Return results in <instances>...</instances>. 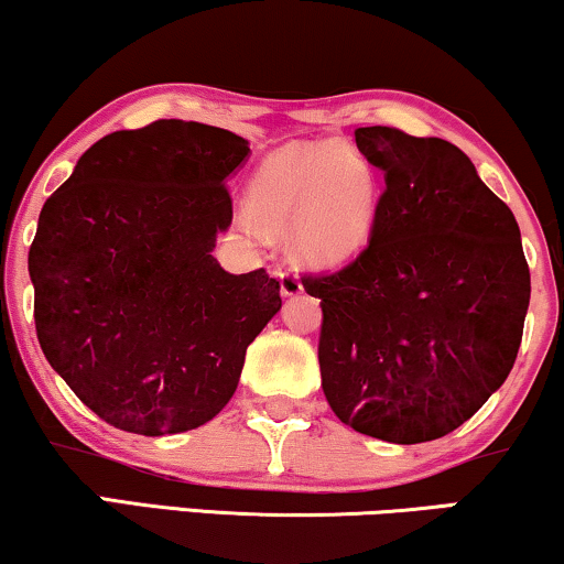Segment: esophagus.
Returning a JSON list of instances; mask_svg holds the SVG:
<instances>
[{"label":"esophagus","instance_id":"obj_1","mask_svg":"<svg viewBox=\"0 0 564 564\" xmlns=\"http://www.w3.org/2000/svg\"><path fill=\"white\" fill-rule=\"evenodd\" d=\"M278 281H281V294L289 299L299 296L304 291L302 278H299L296 270H283V273H278Z\"/></svg>","mask_w":564,"mask_h":564}]
</instances>
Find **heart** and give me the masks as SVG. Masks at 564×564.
Returning a JSON list of instances; mask_svg holds the SVG:
<instances>
[{"mask_svg":"<svg viewBox=\"0 0 564 564\" xmlns=\"http://www.w3.org/2000/svg\"><path fill=\"white\" fill-rule=\"evenodd\" d=\"M377 180L344 142L294 145L268 155L247 189L262 229L289 234L299 258L338 265L359 254L377 218Z\"/></svg>","mask_w":564,"mask_h":564,"instance_id":"1","label":"heart"}]
</instances>
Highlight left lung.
Instances as JSON below:
<instances>
[{
  "label": "left lung",
  "instance_id": "8db88e82",
  "mask_svg": "<svg viewBox=\"0 0 564 564\" xmlns=\"http://www.w3.org/2000/svg\"><path fill=\"white\" fill-rule=\"evenodd\" d=\"M384 174L365 252L304 275L319 299V375L340 422L416 445L445 437L508 380L531 273L516 216L460 148L393 127H359Z\"/></svg>",
  "mask_w": 564,
  "mask_h": 564
}]
</instances>
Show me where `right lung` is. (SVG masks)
I'll use <instances>...</instances> for the list:
<instances>
[{"label":"right lung","instance_id":"1","mask_svg":"<svg viewBox=\"0 0 564 564\" xmlns=\"http://www.w3.org/2000/svg\"><path fill=\"white\" fill-rule=\"evenodd\" d=\"M247 155L229 130L159 119L90 145L44 203L28 252L39 344L117 430L163 437L210 422L281 310L265 268L234 275L210 254Z\"/></svg>","mask_w":564,"mask_h":564}]
</instances>
